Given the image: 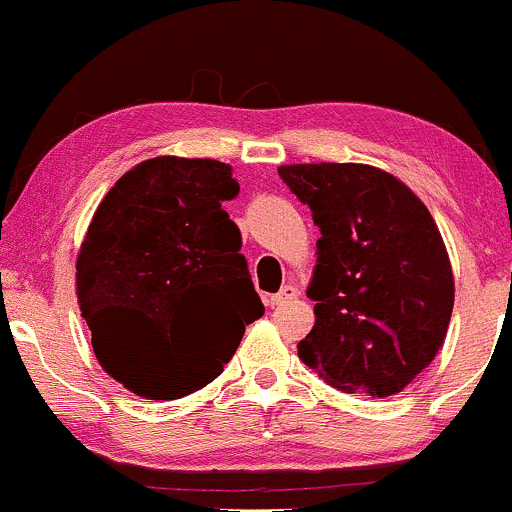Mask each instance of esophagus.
Instances as JSON below:
<instances>
[{
  "mask_svg": "<svg viewBox=\"0 0 512 512\" xmlns=\"http://www.w3.org/2000/svg\"><path fill=\"white\" fill-rule=\"evenodd\" d=\"M297 297H299L297 287H292V284H284V287L279 289V292L270 299V304L272 306H282V304H289V301H294Z\"/></svg>",
  "mask_w": 512,
  "mask_h": 512,
  "instance_id": "obj_1",
  "label": "esophagus"
}]
</instances>
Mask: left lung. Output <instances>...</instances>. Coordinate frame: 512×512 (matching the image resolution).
Instances as JSON below:
<instances>
[{
    "instance_id": "8db88e82",
    "label": "left lung",
    "mask_w": 512,
    "mask_h": 512,
    "mask_svg": "<svg viewBox=\"0 0 512 512\" xmlns=\"http://www.w3.org/2000/svg\"><path fill=\"white\" fill-rule=\"evenodd\" d=\"M277 171L321 230L306 289L316 324L299 358L343 392H402L439 353L454 309V274L432 213L368 164Z\"/></svg>"
}]
</instances>
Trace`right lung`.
<instances>
[{"instance_id":"right-lung-1","label":"right lung","mask_w":512,"mask_h":512,"mask_svg":"<svg viewBox=\"0 0 512 512\" xmlns=\"http://www.w3.org/2000/svg\"><path fill=\"white\" fill-rule=\"evenodd\" d=\"M238 191L223 161L157 157L127 171L90 220L75 262L80 314L102 370L134 395L206 387L265 314L223 211Z\"/></svg>"}]
</instances>
